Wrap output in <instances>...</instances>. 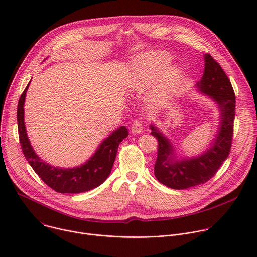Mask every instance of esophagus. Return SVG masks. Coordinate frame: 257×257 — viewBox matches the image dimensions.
Returning <instances> with one entry per match:
<instances>
[{"label":"esophagus","instance_id":"esophagus-1","mask_svg":"<svg viewBox=\"0 0 257 257\" xmlns=\"http://www.w3.org/2000/svg\"><path fill=\"white\" fill-rule=\"evenodd\" d=\"M143 130V127L139 121H135L131 127V131L133 134H140Z\"/></svg>","mask_w":257,"mask_h":257}]
</instances>
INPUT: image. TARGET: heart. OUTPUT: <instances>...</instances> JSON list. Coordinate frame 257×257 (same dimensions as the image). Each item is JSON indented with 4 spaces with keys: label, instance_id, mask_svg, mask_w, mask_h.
Returning <instances> with one entry per match:
<instances>
[{
    "label": "heart",
    "instance_id": "obj_1",
    "mask_svg": "<svg viewBox=\"0 0 257 257\" xmlns=\"http://www.w3.org/2000/svg\"><path fill=\"white\" fill-rule=\"evenodd\" d=\"M172 57L164 51H152L134 59L128 69L126 79L129 87L141 90L161 79L151 91L149 100L154 106L167 102L179 89L182 81V70L170 65Z\"/></svg>",
    "mask_w": 257,
    "mask_h": 257
}]
</instances>
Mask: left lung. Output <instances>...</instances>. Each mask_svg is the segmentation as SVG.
<instances>
[{
	"label": "left lung",
	"mask_w": 257,
	"mask_h": 257,
	"mask_svg": "<svg viewBox=\"0 0 257 257\" xmlns=\"http://www.w3.org/2000/svg\"><path fill=\"white\" fill-rule=\"evenodd\" d=\"M204 57L203 75L196 90L212 99L219 113V126L208 148L195 157L179 158L171 140L152 124V135L157 137L159 149L155 175L162 184L172 189H187L204 184L228 158L231 151L235 119V93L230 79L209 54Z\"/></svg>",
	"instance_id": "1"
}]
</instances>
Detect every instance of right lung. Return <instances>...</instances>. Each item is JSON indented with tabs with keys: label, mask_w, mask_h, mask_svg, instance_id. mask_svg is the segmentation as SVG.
Returning <instances> with one entry per match:
<instances>
[{
	"label": "right lung",
	"mask_w": 257,
	"mask_h": 257,
	"mask_svg": "<svg viewBox=\"0 0 257 257\" xmlns=\"http://www.w3.org/2000/svg\"><path fill=\"white\" fill-rule=\"evenodd\" d=\"M29 84L30 82L18 101L17 124L21 149L31 168L48 186L59 193H81L99 186L111 174L119 144L128 136L127 128L122 126L103 139L95 153L84 164L67 169L52 166L36 155L26 133L24 102Z\"/></svg>",
	"instance_id": "1"
}]
</instances>
